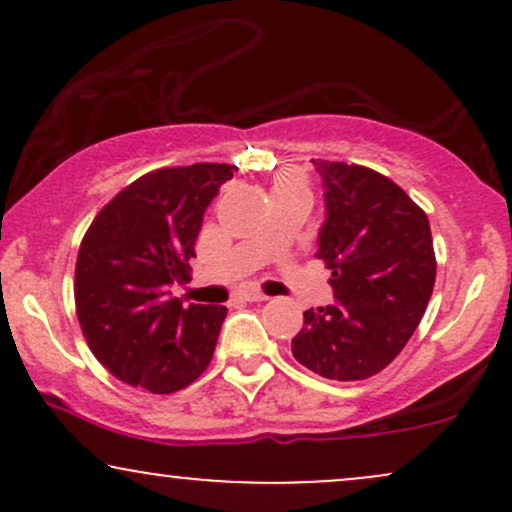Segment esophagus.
Masks as SVG:
<instances>
[{"mask_svg":"<svg viewBox=\"0 0 512 512\" xmlns=\"http://www.w3.org/2000/svg\"><path fill=\"white\" fill-rule=\"evenodd\" d=\"M236 301H245V303H262V301H267V296H264V293H260V291H243V293H238Z\"/></svg>","mask_w":512,"mask_h":512,"instance_id":"esophagus-1","label":"esophagus"}]
</instances>
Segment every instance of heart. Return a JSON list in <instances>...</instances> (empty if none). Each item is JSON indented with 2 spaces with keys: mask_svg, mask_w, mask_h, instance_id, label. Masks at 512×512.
I'll list each match as a JSON object with an SVG mask.
<instances>
[{
  "mask_svg": "<svg viewBox=\"0 0 512 512\" xmlns=\"http://www.w3.org/2000/svg\"><path fill=\"white\" fill-rule=\"evenodd\" d=\"M293 182H298V178H293V175H279V178H276V187L293 185Z\"/></svg>",
  "mask_w": 512,
  "mask_h": 512,
  "instance_id": "b5f03b06",
  "label": "heart"
}]
</instances>
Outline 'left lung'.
<instances>
[{
    "instance_id": "8db88e82",
    "label": "left lung",
    "mask_w": 512,
    "mask_h": 512,
    "mask_svg": "<svg viewBox=\"0 0 512 512\" xmlns=\"http://www.w3.org/2000/svg\"><path fill=\"white\" fill-rule=\"evenodd\" d=\"M325 187L317 257L332 269L334 305L305 310L291 354L330 380L380 373L419 327L436 284L424 209L385 175L313 161Z\"/></svg>"
}]
</instances>
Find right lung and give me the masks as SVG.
<instances>
[{"instance_id":"1","label":"right lung","mask_w":512,"mask_h":512,"mask_svg":"<svg viewBox=\"0 0 512 512\" xmlns=\"http://www.w3.org/2000/svg\"><path fill=\"white\" fill-rule=\"evenodd\" d=\"M236 166L195 163L146 173L88 226L76 257V317L93 356L122 383L170 395L209 366L226 305L182 308L204 211Z\"/></svg>"}]
</instances>
